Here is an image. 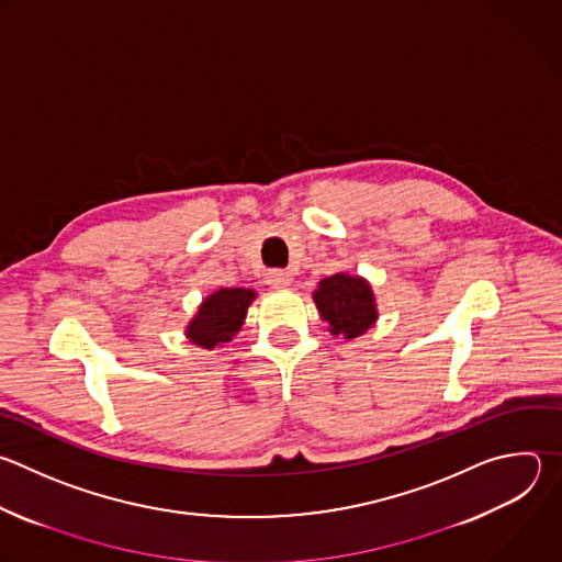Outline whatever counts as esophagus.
Here are the masks:
<instances>
[{"instance_id":"esophagus-1","label":"esophagus","mask_w":562,"mask_h":562,"mask_svg":"<svg viewBox=\"0 0 562 562\" xmlns=\"http://www.w3.org/2000/svg\"><path fill=\"white\" fill-rule=\"evenodd\" d=\"M291 282H293V278H291L289 271L271 269V271L267 273V284H269L271 289H286V286H291Z\"/></svg>"}]
</instances>
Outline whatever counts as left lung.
Returning <instances> with one entry per match:
<instances>
[{
  "label": "left lung",
  "instance_id": "1",
  "mask_svg": "<svg viewBox=\"0 0 562 562\" xmlns=\"http://www.w3.org/2000/svg\"><path fill=\"white\" fill-rule=\"evenodd\" d=\"M322 319L330 324L333 335L348 339L368 330L378 319L375 297L366 280L346 273L324 278L313 293Z\"/></svg>",
  "mask_w": 562,
  "mask_h": 562
}]
</instances>
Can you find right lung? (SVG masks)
I'll list each match as a JSON object with an SVG mask.
<instances>
[{
  "instance_id": "obj_1",
  "label": "right lung",
  "mask_w": 562,
  "mask_h": 562,
  "mask_svg": "<svg viewBox=\"0 0 562 562\" xmlns=\"http://www.w3.org/2000/svg\"><path fill=\"white\" fill-rule=\"evenodd\" d=\"M256 293L251 289H221L210 295L199 315L187 326V337L203 348L229 341L243 326L247 308Z\"/></svg>"
}]
</instances>
